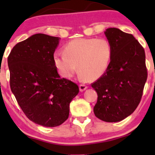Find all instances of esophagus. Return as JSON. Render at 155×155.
<instances>
[{"label": "esophagus", "instance_id": "34e87169", "mask_svg": "<svg viewBox=\"0 0 155 155\" xmlns=\"http://www.w3.org/2000/svg\"><path fill=\"white\" fill-rule=\"evenodd\" d=\"M87 88V86L86 85H84V84H80V85H79V91H84Z\"/></svg>", "mask_w": 155, "mask_h": 155}]
</instances>
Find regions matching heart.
<instances>
[{
	"label": "heart",
	"mask_w": 155,
	"mask_h": 155,
	"mask_svg": "<svg viewBox=\"0 0 155 155\" xmlns=\"http://www.w3.org/2000/svg\"><path fill=\"white\" fill-rule=\"evenodd\" d=\"M112 56L110 42L106 38H78L65 45L64 52L54 53L53 60L59 74L69 79L77 70L89 81L107 71Z\"/></svg>",
	"instance_id": "1"
}]
</instances>
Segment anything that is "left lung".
Segmentation results:
<instances>
[{
    "label": "left lung",
    "mask_w": 155,
    "mask_h": 155,
    "mask_svg": "<svg viewBox=\"0 0 155 155\" xmlns=\"http://www.w3.org/2000/svg\"><path fill=\"white\" fill-rule=\"evenodd\" d=\"M105 35L112 56L105 73L91 84L98 96L94 112L102 121L117 122L131 115L141 101L148 76L145 54L132 34L110 28Z\"/></svg>",
    "instance_id": "obj_1"
}]
</instances>
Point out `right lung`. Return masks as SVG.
I'll list each match as a JSON object with an SVG mask.
<instances>
[{"instance_id":"obj_1","label":"right lung","mask_w":155,"mask_h":155,"mask_svg":"<svg viewBox=\"0 0 155 155\" xmlns=\"http://www.w3.org/2000/svg\"><path fill=\"white\" fill-rule=\"evenodd\" d=\"M59 40L34 34L17 43L7 58L10 88L18 105L28 119L47 127L68 119L70 102L79 91L58 73L53 57Z\"/></svg>"}]
</instances>
